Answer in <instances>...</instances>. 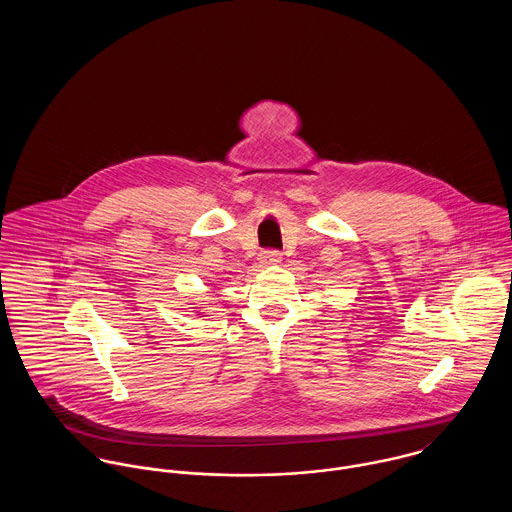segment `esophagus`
Returning <instances> with one entry per match:
<instances>
[{"mask_svg":"<svg viewBox=\"0 0 512 512\" xmlns=\"http://www.w3.org/2000/svg\"><path fill=\"white\" fill-rule=\"evenodd\" d=\"M282 262V254L276 250H266L260 254V264L262 266H276Z\"/></svg>","mask_w":512,"mask_h":512,"instance_id":"34e87169","label":"esophagus"}]
</instances>
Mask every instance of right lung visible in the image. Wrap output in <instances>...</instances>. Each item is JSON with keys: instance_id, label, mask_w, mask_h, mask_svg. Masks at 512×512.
<instances>
[{"instance_id": "1", "label": "right lung", "mask_w": 512, "mask_h": 512, "mask_svg": "<svg viewBox=\"0 0 512 512\" xmlns=\"http://www.w3.org/2000/svg\"><path fill=\"white\" fill-rule=\"evenodd\" d=\"M195 309H197V307H195Z\"/></svg>"}]
</instances>
